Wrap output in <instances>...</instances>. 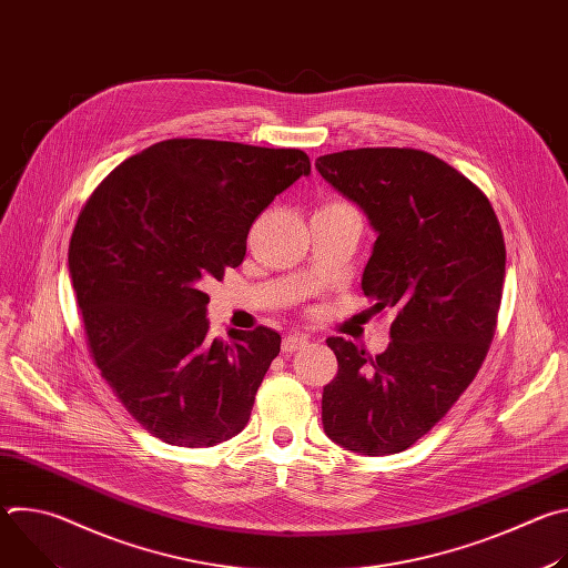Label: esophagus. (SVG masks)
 <instances>
[{"instance_id":"obj_1","label":"esophagus","mask_w":568,"mask_h":568,"mask_svg":"<svg viewBox=\"0 0 568 568\" xmlns=\"http://www.w3.org/2000/svg\"><path fill=\"white\" fill-rule=\"evenodd\" d=\"M307 335H301V333H292V335H287L285 339H283V344H281V348H283V353H294V351H301V348H305L307 346Z\"/></svg>"}]
</instances>
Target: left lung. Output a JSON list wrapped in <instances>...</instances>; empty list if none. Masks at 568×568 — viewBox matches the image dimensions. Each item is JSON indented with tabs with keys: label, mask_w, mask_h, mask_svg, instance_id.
<instances>
[{
	"label": "left lung",
	"mask_w": 568,
	"mask_h": 568,
	"mask_svg": "<svg viewBox=\"0 0 568 568\" xmlns=\"http://www.w3.org/2000/svg\"><path fill=\"white\" fill-rule=\"evenodd\" d=\"M314 166L368 217L377 237L362 290L375 312L395 310L375 357L328 339L339 371L323 388V432L355 454H397L452 409L488 353L506 278L501 226L488 197L423 150H344Z\"/></svg>",
	"instance_id": "8db88e82"
}]
</instances>
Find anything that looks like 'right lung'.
<instances>
[{
	"instance_id": "right-lung-1",
	"label": "right lung",
	"mask_w": 568,
	"mask_h": 568,
	"mask_svg": "<svg viewBox=\"0 0 568 568\" xmlns=\"http://www.w3.org/2000/svg\"><path fill=\"white\" fill-rule=\"evenodd\" d=\"M307 175L303 150L169 139L123 161L80 213L69 274L92 355L159 440L213 447L247 427L281 335L211 339L202 285L242 263L252 222Z\"/></svg>"
}]
</instances>
